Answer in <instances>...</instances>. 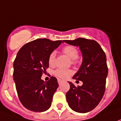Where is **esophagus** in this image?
<instances>
[{
    "instance_id": "1",
    "label": "esophagus",
    "mask_w": 121,
    "mask_h": 121,
    "mask_svg": "<svg viewBox=\"0 0 121 121\" xmlns=\"http://www.w3.org/2000/svg\"><path fill=\"white\" fill-rule=\"evenodd\" d=\"M63 82V80H61V79H60V78H58V84H60L61 82Z\"/></svg>"
}]
</instances>
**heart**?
Returning <instances> with one entry per match:
<instances>
[{"label": "heart", "instance_id": "1", "mask_svg": "<svg viewBox=\"0 0 121 121\" xmlns=\"http://www.w3.org/2000/svg\"><path fill=\"white\" fill-rule=\"evenodd\" d=\"M64 54L72 60V63L76 64L77 63V58L78 56V51L75 47L72 45H67L64 47L62 49ZM56 53L55 52H52L48 58V63L50 65H52L55 62ZM73 73V71L69 69H56L54 74V75L61 78H65L67 76L71 75Z\"/></svg>", "mask_w": 121, "mask_h": 121}]
</instances>
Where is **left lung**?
Returning a JSON list of instances; mask_svg holds the SVG:
<instances>
[{"instance_id":"obj_1","label":"left lung","mask_w":121,"mask_h":121,"mask_svg":"<svg viewBox=\"0 0 121 121\" xmlns=\"http://www.w3.org/2000/svg\"><path fill=\"white\" fill-rule=\"evenodd\" d=\"M63 41L79 47L83 57L78 71L73 77L82 82L83 84L76 87L69 82L70 89L66 93L67 101L74 112H89L99 104L105 92L108 73L106 54L95 40L80 37Z\"/></svg>"}]
</instances>
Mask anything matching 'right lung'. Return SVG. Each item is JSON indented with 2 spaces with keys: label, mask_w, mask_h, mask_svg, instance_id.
<instances>
[{
  "label": "right lung",
  "mask_w": 121,
  "mask_h": 121,
  "mask_svg": "<svg viewBox=\"0 0 121 121\" xmlns=\"http://www.w3.org/2000/svg\"><path fill=\"white\" fill-rule=\"evenodd\" d=\"M62 41L37 39L22 46L13 63V80L21 104L30 111L43 112L50 108L58 87L57 78L41 80L48 68V58Z\"/></svg>",
  "instance_id": "add662e5"
}]
</instances>
